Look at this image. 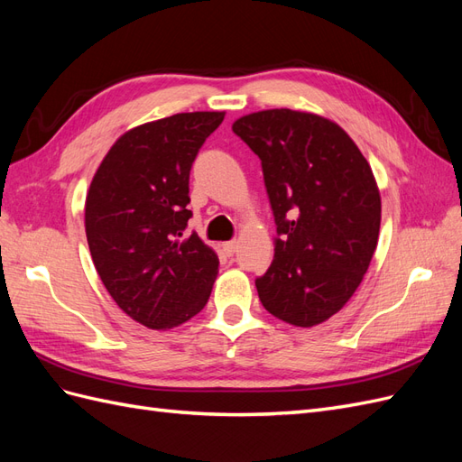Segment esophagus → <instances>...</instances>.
I'll return each mask as SVG.
<instances>
[{
	"label": "esophagus",
	"mask_w": 462,
	"mask_h": 462,
	"mask_svg": "<svg viewBox=\"0 0 462 462\" xmlns=\"http://www.w3.org/2000/svg\"><path fill=\"white\" fill-rule=\"evenodd\" d=\"M221 248H223V253H226L227 256H233V254L236 253V248H239V243H236V241L223 243V245H221Z\"/></svg>",
	"instance_id": "esophagus-1"
}]
</instances>
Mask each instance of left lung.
<instances>
[{
	"instance_id": "8db88e82",
	"label": "left lung",
	"mask_w": 462,
	"mask_h": 462,
	"mask_svg": "<svg viewBox=\"0 0 462 462\" xmlns=\"http://www.w3.org/2000/svg\"><path fill=\"white\" fill-rule=\"evenodd\" d=\"M233 131L262 162L277 226L258 297L291 326H318L355 295L375 253L382 197L372 167L337 123L310 111H254Z\"/></svg>"
}]
</instances>
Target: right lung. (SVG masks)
<instances>
[{"label":"right lung","instance_id":"right-lung-1","mask_svg":"<svg viewBox=\"0 0 462 462\" xmlns=\"http://www.w3.org/2000/svg\"><path fill=\"white\" fill-rule=\"evenodd\" d=\"M226 111H192L121 134L97 167L85 204L96 272L119 309L150 329L197 316L217 277V254L183 239L194 158Z\"/></svg>","mask_w":462,"mask_h":462}]
</instances>
